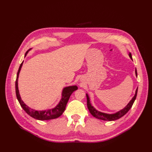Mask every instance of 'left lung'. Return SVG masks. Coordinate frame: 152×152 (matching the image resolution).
<instances>
[{
  "instance_id": "obj_1",
  "label": "left lung",
  "mask_w": 152,
  "mask_h": 152,
  "mask_svg": "<svg viewBox=\"0 0 152 152\" xmlns=\"http://www.w3.org/2000/svg\"><path fill=\"white\" fill-rule=\"evenodd\" d=\"M129 56L130 58L132 59V56L131 54H129ZM136 75L137 76V71L136 69ZM137 88L136 90V93H135V95L134 96V97L132 98V99L130 101V102L128 103V104L126 106V107L124 108V109L121 110V111L118 112L114 114H107V113H102L100 112L98 110H96L93 106L90 103V100H89V96L86 94V97H87V108H88L90 113H91V115L93 116H94V117L101 119V120H103V121H115L117 120V119L121 118L122 117H123L124 115L126 114L129 110L131 109V108L132 107V106L134 103V101L136 98V96H137Z\"/></svg>"
}]
</instances>
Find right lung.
Listing matches in <instances>:
<instances>
[{
  "label": "right lung",
  "mask_w": 152,
  "mask_h": 152,
  "mask_svg": "<svg viewBox=\"0 0 152 152\" xmlns=\"http://www.w3.org/2000/svg\"><path fill=\"white\" fill-rule=\"evenodd\" d=\"M27 53H28V51L26 52L25 56L26 55ZM22 65H23V62L21 63L20 68L18 69V71L17 73V77H16V82H15V87H16V94L17 99L18 100V102H19L21 107L23 108V109L31 117L40 121L50 120V119L56 118L59 116H61L62 113H63V112L65 111L66 104L68 103V101L69 98H70L71 94L78 89V87L76 86H69V87H65V88L63 91L62 99H61L60 102H59V103L56 106V107H55L53 109L45 110V111H36V110H32L30 108L28 107H27V106L23 103V102L21 100L20 93H19V91H18V75H19V73L20 72Z\"/></svg>",
  "instance_id": "right-lung-1"
}]
</instances>
